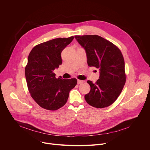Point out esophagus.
Instances as JSON below:
<instances>
[{
    "label": "esophagus",
    "instance_id": "34e87169",
    "mask_svg": "<svg viewBox=\"0 0 150 150\" xmlns=\"http://www.w3.org/2000/svg\"><path fill=\"white\" fill-rule=\"evenodd\" d=\"M77 82H78V84H81V83H83L84 82V81H83L79 80V79H78Z\"/></svg>",
    "mask_w": 150,
    "mask_h": 150
}]
</instances>
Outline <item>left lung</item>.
Here are the masks:
<instances>
[{"instance_id": "1", "label": "left lung", "mask_w": 150, "mask_h": 150, "mask_svg": "<svg viewBox=\"0 0 150 150\" xmlns=\"http://www.w3.org/2000/svg\"><path fill=\"white\" fill-rule=\"evenodd\" d=\"M85 49L89 67L99 68V79L91 87L85 99L90 105L104 108L112 104L121 93L126 82L125 61L119 49L110 41L97 35H75Z\"/></svg>"}]
</instances>
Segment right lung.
<instances>
[{"label":"right lung","mask_w":150,"mask_h":150,"mask_svg":"<svg viewBox=\"0 0 150 150\" xmlns=\"http://www.w3.org/2000/svg\"><path fill=\"white\" fill-rule=\"evenodd\" d=\"M57 38L35 46L28 57L25 74L29 92L42 108L56 110L65 105L76 78H56L53 71L62 65L61 53L74 39Z\"/></svg>","instance_id":"1"}]
</instances>
